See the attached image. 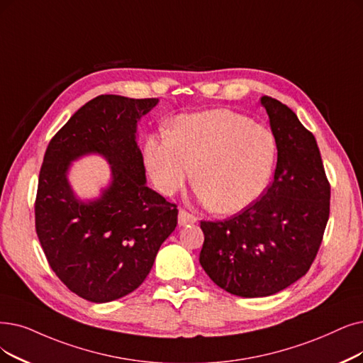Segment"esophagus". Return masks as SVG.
<instances>
[{
    "label": "esophagus",
    "mask_w": 363,
    "mask_h": 363,
    "mask_svg": "<svg viewBox=\"0 0 363 363\" xmlns=\"http://www.w3.org/2000/svg\"><path fill=\"white\" fill-rule=\"evenodd\" d=\"M198 220V217L191 214L189 211H186L184 208H180L179 211V225L184 226V225H189V223H195Z\"/></svg>",
    "instance_id": "esophagus-1"
}]
</instances>
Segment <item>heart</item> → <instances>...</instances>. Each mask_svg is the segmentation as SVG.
Wrapping results in <instances>:
<instances>
[{"mask_svg": "<svg viewBox=\"0 0 363 363\" xmlns=\"http://www.w3.org/2000/svg\"><path fill=\"white\" fill-rule=\"evenodd\" d=\"M144 159L159 191L171 195L191 179L216 213H235L262 194L275 140L268 128L228 108L180 114L168 135H149Z\"/></svg>", "mask_w": 363, "mask_h": 363, "instance_id": "1", "label": "heart"}]
</instances>
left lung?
<instances>
[{
    "label": "left lung",
    "mask_w": 363,
    "mask_h": 363,
    "mask_svg": "<svg viewBox=\"0 0 363 363\" xmlns=\"http://www.w3.org/2000/svg\"><path fill=\"white\" fill-rule=\"evenodd\" d=\"M277 144L264 195L225 220H201L199 264L223 291L260 298L306 275L323 240L330 184L314 135L280 101L262 96Z\"/></svg>",
    "instance_id": "obj_1"
}]
</instances>
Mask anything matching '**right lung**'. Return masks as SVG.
I'll return each mask as SVG.
<instances>
[{
	"instance_id": "add662e5",
	"label": "right lung",
	"mask_w": 363,
	"mask_h": 363,
	"mask_svg": "<svg viewBox=\"0 0 363 363\" xmlns=\"http://www.w3.org/2000/svg\"><path fill=\"white\" fill-rule=\"evenodd\" d=\"M157 98L99 95L79 108L50 140L35 196V230L53 272L72 294L110 302L134 292L161 244L177 226V206L146 186L137 122ZM96 151L112 164L113 182L101 200L82 205L66 169Z\"/></svg>"
}]
</instances>
